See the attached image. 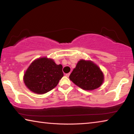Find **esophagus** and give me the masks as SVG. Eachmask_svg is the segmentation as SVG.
<instances>
[{"label":"esophagus","mask_w":134,"mask_h":134,"mask_svg":"<svg viewBox=\"0 0 134 134\" xmlns=\"http://www.w3.org/2000/svg\"><path fill=\"white\" fill-rule=\"evenodd\" d=\"M70 72H69V73H67V74H65V76L67 77H69V76H70Z\"/></svg>","instance_id":"34e87169"}]
</instances>
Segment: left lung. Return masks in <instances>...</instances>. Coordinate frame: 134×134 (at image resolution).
Instances as JSON below:
<instances>
[{"instance_id": "8db88e82", "label": "left lung", "mask_w": 134, "mask_h": 134, "mask_svg": "<svg viewBox=\"0 0 134 134\" xmlns=\"http://www.w3.org/2000/svg\"><path fill=\"white\" fill-rule=\"evenodd\" d=\"M69 78L81 89L92 90L101 86L104 77L97 65L92 62L81 60L72 70Z\"/></svg>"}]
</instances>
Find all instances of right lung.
<instances>
[{
    "mask_svg": "<svg viewBox=\"0 0 134 134\" xmlns=\"http://www.w3.org/2000/svg\"><path fill=\"white\" fill-rule=\"evenodd\" d=\"M62 65L56 64L51 59L38 58L31 63L25 72L24 80L31 91L44 94L53 89L64 74Z\"/></svg>",
    "mask_w": 134,
    "mask_h": 134,
    "instance_id": "obj_1",
    "label": "right lung"
}]
</instances>
